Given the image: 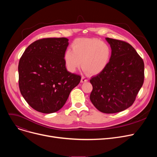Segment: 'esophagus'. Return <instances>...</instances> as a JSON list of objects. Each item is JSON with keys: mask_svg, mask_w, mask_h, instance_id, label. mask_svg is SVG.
<instances>
[{"mask_svg": "<svg viewBox=\"0 0 157 157\" xmlns=\"http://www.w3.org/2000/svg\"><path fill=\"white\" fill-rule=\"evenodd\" d=\"M86 81H88V79L84 77V76H82L81 79V83H85V82H86Z\"/></svg>", "mask_w": 157, "mask_h": 157, "instance_id": "esophagus-1", "label": "esophagus"}]
</instances>
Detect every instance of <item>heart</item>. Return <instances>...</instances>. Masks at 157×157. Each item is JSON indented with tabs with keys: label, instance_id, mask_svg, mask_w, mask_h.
Segmentation results:
<instances>
[{
	"label": "heart",
	"instance_id": "heart-1",
	"mask_svg": "<svg viewBox=\"0 0 157 157\" xmlns=\"http://www.w3.org/2000/svg\"><path fill=\"white\" fill-rule=\"evenodd\" d=\"M72 50L67 49L63 55L66 67L75 72L81 65L92 75L101 73L109 65L112 56L111 46L96 38H79L73 41Z\"/></svg>",
	"mask_w": 157,
	"mask_h": 157
}]
</instances>
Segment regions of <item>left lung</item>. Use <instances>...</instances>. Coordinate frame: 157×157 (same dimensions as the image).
<instances>
[{
  "instance_id": "8db88e82",
  "label": "left lung",
  "mask_w": 157,
  "mask_h": 157,
  "mask_svg": "<svg viewBox=\"0 0 157 157\" xmlns=\"http://www.w3.org/2000/svg\"><path fill=\"white\" fill-rule=\"evenodd\" d=\"M112 49L111 61L104 71L90 80V98L104 113H116L134 102L144 79V64L136 49L125 41L105 38Z\"/></svg>"
}]
</instances>
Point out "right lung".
Returning a JSON list of instances; mask_svg holds the SVG:
<instances>
[{
  "label": "right lung",
  "mask_w": 157,
  "mask_h": 157,
  "mask_svg": "<svg viewBox=\"0 0 157 157\" xmlns=\"http://www.w3.org/2000/svg\"><path fill=\"white\" fill-rule=\"evenodd\" d=\"M65 37L36 40L25 50L18 64L19 88L32 108L43 113L60 110L81 76L67 71L63 55Z\"/></svg>",
  "instance_id": "obj_1"
}]
</instances>
